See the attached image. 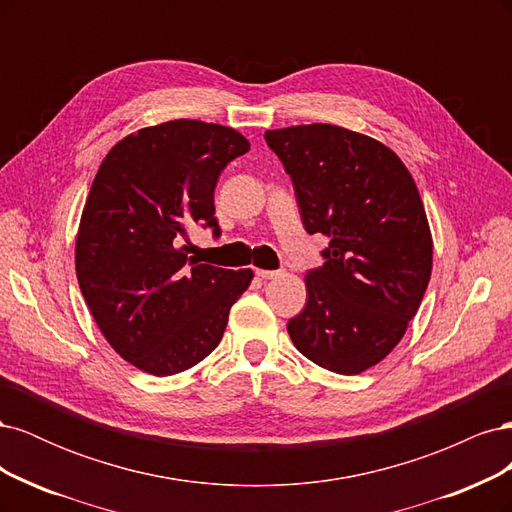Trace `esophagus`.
I'll return each mask as SVG.
<instances>
[{"label":"esophagus","instance_id":"1","mask_svg":"<svg viewBox=\"0 0 512 512\" xmlns=\"http://www.w3.org/2000/svg\"><path fill=\"white\" fill-rule=\"evenodd\" d=\"M256 275L260 277V280H273V277L282 275L280 271H267V269H256Z\"/></svg>","mask_w":512,"mask_h":512}]
</instances>
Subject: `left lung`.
<instances>
[{
    "label": "left lung",
    "mask_w": 512,
    "mask_h": 512,
    "mask_svg": "<svg viewBox=\"0 0 512 512\" xmlns=\"http://www.w3.org/2000/svg\"><path fill=\"white\" fill-rule=\"evenodd\" d=\"M292 179L309 235H327L288 320L297 350L335 374L380 363L404 337L431 277L433 243L406 164L380 141L331 123L265 132Z\"/></svg>",
    "instance_id": "obj_1"
}]
</instances>
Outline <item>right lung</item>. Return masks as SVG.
<instances>
[{
	"label": "right lung",
	"instance_id": "obj_1",
	"mask_svg": "<svg viewBox=\"0 0 512 512\" xmlns=\"http://www.w3.org/2000/svg\"><path fill=\"white\" fill-rule=\"evenodd\" d=\"M250 151L237 130L175 119L138 130L106 153L76 235V277L106 342L134 367L173 376L218 348L252 269L198 265L179 247L194 224L213 228V192Z\"/></svg>",
	"mask_w": 512,
	"mask_h": 512
}]
</instances>
